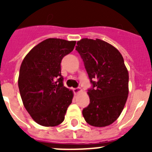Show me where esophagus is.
I'll return each mask as SVG.
<instances>
[{
  "label": "esophagus",
  "mask_w": 152,
  "mask_h": 152,
  "mask_svg": "<svg viewBox=\"0 0 152 152\" xmlns=\"http://www.w3.org/2000/svg\"><path fill=\"white\" fill-rule=\"evenodd\" d=\"M73 91H74V93H75V94H77V93L80 92V88H74Z\"/></svg>",
  "instance_id": "esophagus-1"
}]
</instances>
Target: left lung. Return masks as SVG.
Here are the masks:
<instances>
[{
    "mask_svg": "<svg viewBox=\"0 0 152 152\" xmlns=\"http://www.w3.org/2000/svg\"><path fill=\"white\" fill-rule=\"evenodd\" d=\"M77 45L92 84L83 116L91 126H109L121 114L128 97L129 73L123 58L115 47L99 39H82Z\"/></svg>",
    "mask_w": 152,
    "mask_h": 152,
    "instance_id": "left-lung-1",
    "label": "left lung"
}]
</instances>
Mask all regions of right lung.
Returning <instances> with one entry per match:
<instances>
[{"label":"right lung","instance_id":"add662e5","mask_svg":"<svg viewBox=\"0 0 152 152\" xmlns=\"http://www.w3.org/2000/svg\"><path fill=\"white\" fill-rule=\"evenodd\" d=\"M75 44V41L47 39L31 49L21 64L20 94L27 112L41 126L62 123L72 103L73 92L63 84L61 62Z\"/></svg>","mask_w":152,"mask_h":152}]
</instances>
